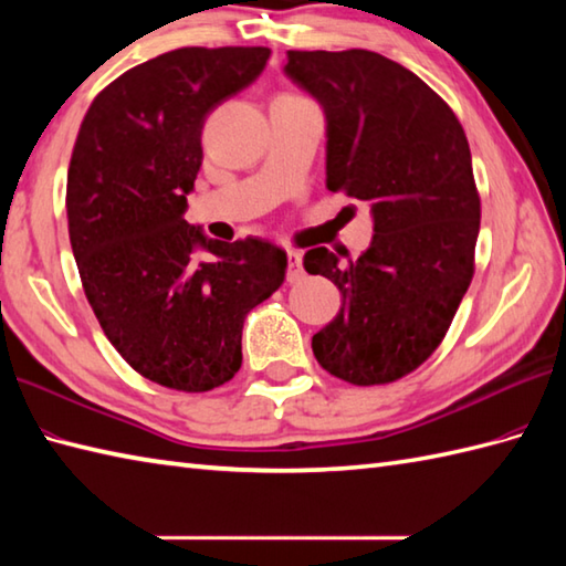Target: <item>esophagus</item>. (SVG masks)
Returning <instances> with one entry per match:
<instances>
[{
	"label": "esophagus",
	"mask_w": 566,
	"mask_h": 566,
	"mask_svg": "<svg viewBox=\"0 0 566 566\" xmlns=\"http://www.w3.org/2000/svg\"><path fill=\"white\" fill-rule=\"evenodd\" d=\"M286 260H290V270H286V276H290V282H298L304 276V264H302V252L290 250L286 252Z\"/></svg>",
	"instance_id": "esophagus-1"
}]
</instances>
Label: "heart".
<instances>
[{
    "label": "heart",
    "instance_id": "heart-1",
    "mask_svg": "<svg viewBox=\"0 0 566 566\" xmlns=\"http://www.w3.org/2000/svg\"><path fill=\"white\" fill-rule=\"evenodd\" d=\"M286 97H296V94H286Z\"/></svg>",
    "mask_w": 566,
    "mask_h": 566
}]
</instances>
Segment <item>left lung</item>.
I'll list each match as a JSON object with an SVG mask.
<instances>
[{"mask_svg": "<svg viewBox=\"0 0 566 566\" xmlns=\"http://www.w3.org/2000/svg\"><path fill=\"white\" fill-rule=\"evenodd\" d=\"M284 72L326 112V187L367 201L371 245L304 255L343 294L311 347L333 377L375 387L438 350L474 276L482 219L462 124L411 70L371 51H290Z\"/></svg>", "mask_w": 566, "mask_h": 566, "instance_id": "8db88e82", "label": "left lung"}]
</instances>
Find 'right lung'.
Masks as SVG:
<instances>
[{"mask_svg": "<svg viewBox=\"0 0 566 566\" xmlns=\"http://www.w3.org/2000/svg\"><path fill=\"white\" fill-rule=\"evenodd\" d=\"M270 48H177L94 97L67 170V231L84 296L138 375L167 389L221 387L243 363V323L280 290L286 252L211 240L185 221L209 112L268 65ZM217 258L197 263L193 250Z\"/></svg>", "mask_w": 566, "mask_h": 566, "instance_id": "obj_1", "label": "right lung"}]
</instances>
